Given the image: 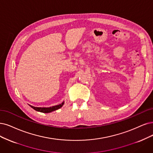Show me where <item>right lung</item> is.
Returning <instances> with one entry per match:
<instances>
[{
    "label": "right lung",
    "instance_id": "obj_1",
    "mask_svg": "<svg viewBox=\"0 0 153 153\" xmlns=\"http://www.w3.org/2000/svg\"><path fill=\"white\" fill-rule=\"evenodd\" d=\"M64 101H63L61 104L55 105V106H53L52 107H48V108H45V107H35V106H33L31 105H30L32 108H33L35 110L37 111H39V112H42V113H50L52 111H55L56 110H58L59 108H60L61 107L64 105Z\"/></svg>",
    "mask_w": 153,
    "mask_h": 153
}]
</instances>
